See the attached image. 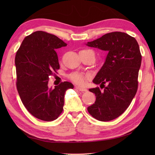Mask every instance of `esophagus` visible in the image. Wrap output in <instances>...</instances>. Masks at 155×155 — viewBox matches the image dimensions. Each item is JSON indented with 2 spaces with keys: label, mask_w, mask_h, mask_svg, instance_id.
<instances>
[{
  "label": "esophagus",
  "mask_w": 155,
  "mask_h": 155,
  "mask_svg": "<svg viewBox=\"0 0 155 155\" xmlns=\"http://www.w3.org/2000/svg\"><path fill=\"white\" fill-rule=\"evenodd\" d=\"M75 88H77V90L80 91H82V92H85V91H87V88H83V87H76Z\"/></svg>",
  "instance_id": "34e87169"
}]
</instances>
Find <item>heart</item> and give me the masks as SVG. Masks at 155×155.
<instances>
[{
    "label": "heart",
    "mask_w": 155,
    "mask_h": 155,
    "mask_svg": "<svg viewBox=\"0 0 155 155\" xmlns=\"http://www.w3.org/2000/svg\"><path fill=\"white\" fill-rule=\"evenodd\" d=\"M70 79L74 82V83H77L78 84H83L84 83V79L85 77L82 74L80 73H72L70 75Z\"/></svg>",
    "instance_id": "heart-1"
}]
</instances>
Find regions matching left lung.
I'll return each mask as SVG.
<instances>
[{
	"label": "left lung",
	"mask_w": 155,
	"mask_h": 155,
	"mask_svg": "<svg viewBox=\"0 0 155 155\" xmlns=\"http://www.w3.org/2000/svg\"><path fill=\"white\" fill-rule=\"evenodd\" d=\"M86 45L108 51L103 67L93 81L104 90L90 88L96 101L87 110L98 120H112L127 110L137 93L142 60L139 44L127 33L113 32ZM106 83L107 86L104 87Z\"/></svg>",
	"instance_id": "1"
}]
</instances>
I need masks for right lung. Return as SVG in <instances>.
<instances>
[{
  "mask_svg": "<svg viewBox=\"0 0 155 155\" xmlns=\"http://www.w3.org/2000/svg\"><path fill=\"white\" fill-rule=\"evenodd\" d=\"M67 43L57 36L36 31L25 38L16 52V88L23 104L32 115L44 121L58 117L64 106L65 92L74 86L65 81L54 88L49 77L60 68L56 50Z\"/></svg>",
  "mask_w": 155,
  "mask_h": 155,
  "instance_id": "1",
  "label": "right lung"
}]
</instances>
